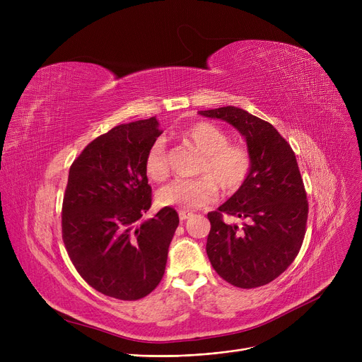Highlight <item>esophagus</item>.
Returning a JSON list of instances; mask_svg holds the SVG:
<instances>
[{
	"instance_id": "34e87169",
	"label": "esophagus",
	"mask_w": 362,
	"mask_h": 362,
	"mask_svg": "<svg viewBox=\"0 0 362 362\" xmlns=\"http://www.w3.org/2000/svg\"><path fill=\"white\" fill-rule=\"evenodd\" d=\"M192 216H194V214L189 213V211H183V210L179 211V218H180L182 221H185V220H187V218H191Z\"/></svg>"
}]
</instances>
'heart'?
Segmentation results:
<instances>
[{"label": "heart", "mask_w": 362, "mask_h": 362, "mask_svg": "<svg viewBox=\"0 0 362 362\" xmlns=\"http://www.w3.org/2000/svg\"><path fill=\"white\" fill-rule=\"evenodd\" d=\"M182 138L201 156L197 179H176L161 187L157 201L164 206L182 210H197L211 202L217 194V185L226 194H232L243 185L252 165L251 154L243 146L229 144V136L218 126L197 122L182 132ZM145 171L151 180L163 182L168 177L165 145L157 139L151 145Z\"/></svg>", "instance_id": "obj_1"}]
</instances>
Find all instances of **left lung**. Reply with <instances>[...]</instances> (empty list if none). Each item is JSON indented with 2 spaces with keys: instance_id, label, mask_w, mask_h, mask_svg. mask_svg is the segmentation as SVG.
<instances>
[{
  "instance_id": "left-lung-1",
  "label": "left lung",
  "mask_w": 362,
  "mask_h": 362,
  "mask_svg": "<svg viewBox=\"0 0 362 362\" xmlns=\"http://www.w3.org/2000/svg\"><path fill=\"white\" fill-rule=\"evenodd\" d=\"M233 126L246 142L252 165L238 191L208 213L206 255L213 269L236 288L264 286L296 258L308 217L295 152L273 124L238 107L198 111ZM223 212L242 225L226 223Z\"/></svg>"
}]
</instances>
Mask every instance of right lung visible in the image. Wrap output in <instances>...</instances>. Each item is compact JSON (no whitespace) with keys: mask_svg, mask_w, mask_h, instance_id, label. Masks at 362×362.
<instances>
[{"mask_svg":"<svg viewBox=\"0 0 362 362\" xmlns=\"http://www.w3.org/2000/svg\"><path fill=\"white\" fill-rule=\"evenodd\" d=\"M161 135L156 117L112 127L93 139L69 171L63 240L83 280L107 296L135 300L154 291L179 226L175 208H151L145 158Z\"/></svg>","mask_w":362,"mask_h":362,"instance_id":"right-lung-1","label":"right lung"}]
</instances>
